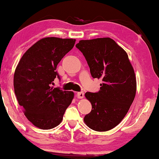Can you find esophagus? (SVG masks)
Listing matches in <instances>:
<instances>
[{
    "label": "esophagus",
    "instance_id": "1",
    "mask_svg": "<svg viewBox=\"0 0 159 159\" xmlns=\"http://www.w3.org/2000/svg\"><path fill=\"white\" fill-rule=\"evenodd\" d=\"M77 97L78 98H84V93L83 92H79L77 93Z\"/></svg>",
    "mask_w": 159,
    "mask_h": 159
}]
</instances>
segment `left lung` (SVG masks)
<instances>
[{
  "instance_id": "8db88e82",
  "label": "left lung",
  "mask_w": 159,
  "mask_h": 159,
  "mask_svg": "<svg viewBox=\"0 0 159 159\" xmlns=\"http://www.w3.org/2000/svg\"><path fill=\"white\" fill-rule=\"evenodd\" d=\"M76 47L85 57L92 77L103 81L98 92L85 93L92 111L84 121L95 131H108L121 122L134 101V69L126 51L110 38L82 40Z\"/></svg>"
}]
</instances>
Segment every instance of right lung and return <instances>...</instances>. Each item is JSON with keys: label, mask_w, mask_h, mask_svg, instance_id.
Instances as JSON below:
<instances>
[{"label": "right lung", "mask_w": 159, "mask_h": 159, "mask_svg": "<svg viewBox=\"0 0 159 159\" xmlns=\"http://www.w3.org/2000/svg\"><path fill=\"white\" fill-rule=\"evenodd\" d=\"M75 39H40L24 53L14 76V93L28 120L42 129L61 122L74 93L53 88L56 71L63 57L73 48Z\"/></svg>", "instance_id": "obj_1"}]
</instances>
